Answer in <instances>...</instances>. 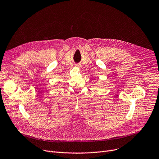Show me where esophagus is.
<instances>
[{
  "instance_id": "1",
  "label": "esophagus",
  "mask_w": 159,
  "mask_h": 159,
  "mask_svg": "<svg viewBox=\"0 0 159 159\" xmlns=\"http://www.w3.org/2000/svg\"><path fill=\"white\" fill-rule=\"evenodd\" d=\"M77 66H78V65H77Z\"/></svg>"
}]
</instances>
